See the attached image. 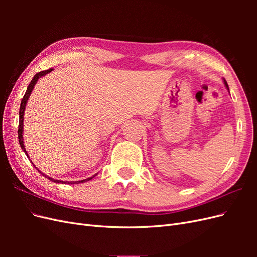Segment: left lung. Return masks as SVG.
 <instances>
[{"label":"left lung","mask_w":257,"mask_h":257,"mask_svg":"<svg viewBox=\"0 0 257 257\" xmlns=\"http://www.w3.org/2000/svg\"><path fill=\"white\" fill-rule=\"evenodd\" d=\"M223 80H224V84H225V87H226V88H227V90H228V92H229V88H228V84H227L226 80H225V79H223Z\"/></svg>","instance_id":"8db88e82"}]
</instances>
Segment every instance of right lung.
Wrapping results in <instances>:
<instances>
[{
  "label": "right lung",
  "mask_w": 257,
  "mask_h": 257,
  "mask_svg": "<svg viewBox=\"0 0 257 257\" xmlns=\"http://www.w3.org/2000/svg\"><path fill=\"white\" fill-rule=\"evenodd\" d=\"M52 71V68H49V69H46V71H43V72H40V73H37L34 77H33V79L31 80V82L29 83V85H28V89H27V91H26V94L23 95V97H22V99H21V103H20V109H19V125H18V139H19V144H20V147H21V149L23 150V152H25L26 154H27V157L29 158V155H28V153H27V151H26V148H25V144H23V136H22V134H23V114H25V109H26V105H27V103H28V99H29V97H30V95H31V92H32V90H33V88H34V85H35V83L37 82V80L41 78V77H43V76H45L46 74H49L50 72ZM33 164V163H32ZM35 166V165H34ZM36 168V167H35ZM38 172L41 173V170H38ZM43 176H45L46 178H48L50 181H53V182H57V183H65V184H76V183H81V182H85V181H89V180H91V179L94 177H90V178H88V179H84V180H81V181H61V180H54L53 178H50V177H47L46 176L45 174H43V173H41Z\"/></svg>",
  "instance_id": "obj_1"
}]
</instances>
